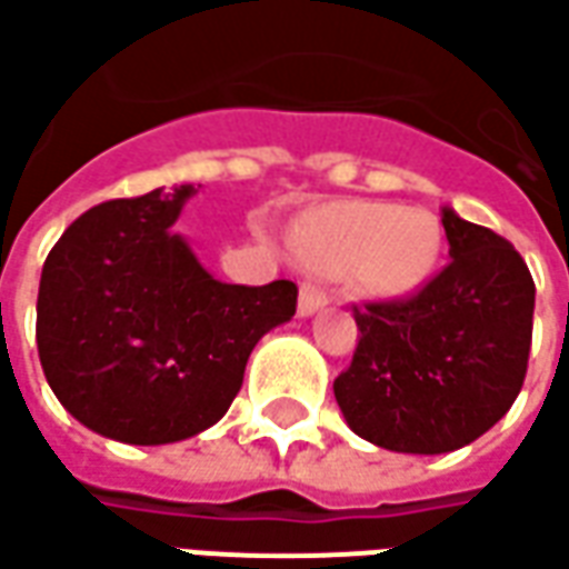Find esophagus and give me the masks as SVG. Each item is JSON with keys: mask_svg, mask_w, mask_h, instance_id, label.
<instances>
[{"mask_svg": "<svg viewBox=\"0 0 569 569\" xmlns=\"http://www.w3.org/2000/svg\"><path fill=\"white\" fill-rule=\"evenodd\" d=\"M327 301H330V299H327V292H323V289H317V286L305 283V286H301V296H299V315L301 317L317 315V311H320V308H323Z\"/></svg>", "mask_w": 569, "mask_h": 569, "instance_id": "esophagus-1", "label": "esophagus"}]
</instances>
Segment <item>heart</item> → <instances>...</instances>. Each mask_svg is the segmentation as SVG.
<instances>
[{"instance_id": "1", "label": "heart", "mask_w": 569, "mask_h": 569, "mask_svg": "<svg viewBox=\"0 0 569 569\" xmlns=\"http://www.w3.org/2000/svg\"><path fill=\"white\" fill-rule=\"evenodd\" d=\"M305 268L346 277L370 296L392 299L423 283L439 252L430 214L389 202H336L315 211L292 236Z\"/></svg>"}]
</instances>
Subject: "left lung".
<instances>
[{"label":"left lung","instance_id":"8db88e82","mask_svg":"<svg viewBox=\"0 0 569 569\" xmlns=\"http://www.w3.org/2000/svg\"><path fill=\"white\" fill-rule=\"evenodd\" d=\"M446 268L417 296L355 308L358 349L333 382L351 430L405 455L470 446L511 411L536 283L508 239L442 208Z\"/></svg>","mask_w":569,"mask_h":569}]
</instances>
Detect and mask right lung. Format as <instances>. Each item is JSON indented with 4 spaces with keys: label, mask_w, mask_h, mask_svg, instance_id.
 Returning <instances> with one entry per match:
<instances>
[{
    "label": "right lung",
    "mask_w": 569,
    "mask_h": 569,
    "mask_svg": "<svg viewBox=\"0 0 569 569\" xmlns=\"http://www.w3.org/2000/svg\"><path fill=\"white\" fill-rule=\"evenodd\" d=\"M192 183L90 208L42 264L37 349L64 411L127 446H168L227 415L258 339L299 289L220 283L171 227Z\"/></svg>",
    "instance_id": "add662e5"
}]
</instances>
